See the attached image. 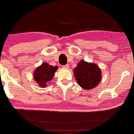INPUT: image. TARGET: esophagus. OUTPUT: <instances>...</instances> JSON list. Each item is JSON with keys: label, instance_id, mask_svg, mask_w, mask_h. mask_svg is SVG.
<instances>
[{"label": "esophagus", "instance_id": "34e87169", "mask_svg": "<svg viewBox=\"0 0 134 134\" xmlns=\"http://www.w3.org/2000/svg\"><path fill=\"white\" fill-rule=\"evenodd\" d=\"M63 68H65V69H69V66L68 64H67V65H63Z\"/></svg>", "mask_w": 134, "mask_h": 134}]
</instances>
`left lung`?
I'll list each match as a JSON object with an SVG mask.
<instances>
[{"mask_svg": "<svg viewBox=\"0 0 134 134\" xmlns=\"http://www.w3.org/2000/svg\"><path fill=\"white\" fill-rule=\"evenodd\" d=\"M101 71L97 65L81 61L74 70L77 83L82 88L89 90L94 88L101 81Z\"/></svg>", "mask_w": 134, "mask_h": 134, "instance_id": "obj_1", "label": "left lung"}]
</instances>
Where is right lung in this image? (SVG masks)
I'll list each match as a JSON object with an SVG mask.
<instances>
[{
    "mask_svg": "<svg viewBox=\"0 0 134 134\" xmlns=\"http://www.w3.org/2000/svg\"><path fill=\"white\" fill-rule=\"evenodd\" d=\"M58 67H53L48 63H42V65L37 67L34 71V77L36 82L41 87H45L54 77L55 73Z\"/></svg>",
    "mask_w": 134,
    "mask_h": 134,
    "instance_id": "right-lung-1",
    "label": "right lung"
}]
</instances>
